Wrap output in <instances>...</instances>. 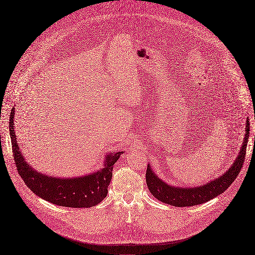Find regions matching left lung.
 I'll return each instance as SVG.
<instances>
[{"instance_id": "obj_1", "label": "left lung", "mask_w": 255, "mask_h": 255, "mask_svg": "<svg viewBox=\"0 0 255 255\" xmlns=\"http://www.w3.org/2000/svg\"><path fill=\"white\" fill-rule=\"evenodd\" d=\"M250 125L249 119L246 123V132L244 143L242 145L239 155L232 166L223 175L217 179L212 180L211 183L196 188H176L165 184L163 180L157 177L149 166L146 170V184L152 195L164 203L173 205V207H192L207 202L214 197L220 195L225 190L232 185L235 179L238 177L242 166L244 164L246 156V147L249 138Z\"/></svg>"}]
</instances>
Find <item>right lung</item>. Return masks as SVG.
<instances>
[{
	"label": "right lung",
	"instance_id": "obj_1",
	"mask_svg": "<svg viewBox=\"0 0 255 255\" xmlns=\"http://www.w3.org/2000/svg\"><path fill=\"white\" fill-rule=\"evenodd\" d=\"M14 107L9 116V130L13 159L19 176L36 195L53 204L66 208H91L104 200L112 178L114 164L123 151L108 154L104 168L96 173L77 178H57L36 172L19 151L14 132Z\"/></svg>",
	"mask_w": 255,
	"mask_h": 255
}]
</instances>
